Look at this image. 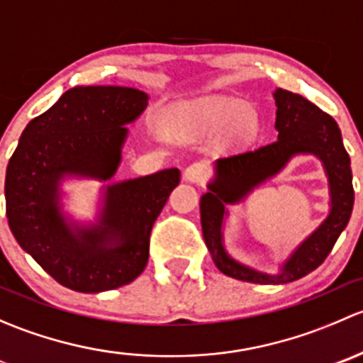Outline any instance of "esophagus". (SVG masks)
<instances>
[{
  "label": "esophagus",
  "mask_w": 363,
  "mask_h": 363,
  "mask_svg": "<svg viewBox=\"0 0 363 363\" xmlns=\"http://www.w3.org/2000/svg\"><path fill=\"white\" fill-rule=\"evenodd\" d=\"M208 175V167L205 161H195L184 170V179L189 182H203Z\"/></svg>",
  "instance_id": "34e87169"
}]
</instances>
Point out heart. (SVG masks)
Masks as SVG:
<instances>
[{
    "instance_id": "b5f03b06",
    "label": "heart",
    "mask_w": 363,
    "mask_h": 363,
    "mask_svg": "<svg viewBox=\"0 0 363 363\" xmlns=\"http://www.w3.org/2000/svg\"><path fill=\"white\" fill-rule=\"evenodd\" d=\"M237 123L244 135H250L255 130V117L247 113L244 105L219 98L181 104L172 108L168 116V130L177 137L223 131Z\"/></svg>"
}]
</instances>
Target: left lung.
Returning a JSON list of instances; mask_svg holds the SVG:
<instances>
[{
    "mask_svg": "<svg viewBox=\"0 0 363 363\" xmlns=\"http://www.w3.org/2000/svg\"><path fill=\"white\" fill-rule=\"evenodd\" d=\"M274 98L277 105L276 140L262 144L255 151L218 160L216 181L208 184V193L200 200L203 240L212 262L225 276L258 284L291 283L318 269L346 228L354 202L350 155L344 149L334 117L291 91L277 89ZM300 152H311L324 161L331 182V214L299 247L279 274L267 277L240 266L225 255L220 242L224 205L242 199L256 184L277 173L291 155Z\"/></svg>",
    "mask_w": 363,
    "mask_h": 363,
    "instance_id": "8db88e82",
    "label": "left lung"
}]
</instances>
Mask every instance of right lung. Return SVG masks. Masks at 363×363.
<instances>
[{
	"label": "right lung",
	"instance_id": "right-lung-1",
	"mask_svg": "<svg viewBox=\"0 0 363 363\" xmlns=\"http://www.w3.org/2000/svg\"><path fill=\"white\" fill-rule=\"evenodd\" d=\"M145 107L147 94L131 87H73L26 126L9 161L10 230L19 246L69 290H113L137 279L147 265L152 225L181 182L177 168L108 186L104 216L93 228H69L57 202V186L67 174L101 181L116 174L124 124Z\"/></svg>",
	"mask_w": 363,
	"mask_h": 363
}]
</instances>
